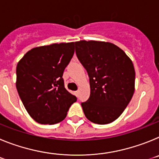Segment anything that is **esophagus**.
Listing matches in <instances>:
<instances>
[{
  "label": "esophagus",
  "mask_w": 159,
  "mask_h": 159,
  "mask_svg": "<svg viewBox=\"0 0 159 159\" xmlns=\"http://www.w3.org/2000/svg\"><path fill=\"white\" fill-rule=\"evenodd\" d=\"M75 95H76V96H78V95H79V91H76V92H75Z\"/></svg>",
  "instance_id": "esophagus-1"
}]
</instances>
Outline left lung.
Instances as JSON below:
<instances>
[{
    "instance_id": "left-lung-1",
    "label": "left lung",
    "mask_w": 159,
    "mask_h": 159,
    "mask_svg": "<svg viewBox=\"0 0 159 159\" xmlns=\"http://www.w3.org/2000/svg\"><path fill=\"white\" fill-rule=\"evenodd\" d=\"M75 53L89 76L91 94L81 103L87 119L97 124L121 116L134 92L135 71L126 53L109 42H75Z\"/></svg>"
}]
</instances>
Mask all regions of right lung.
<instances>
[{
  "instance_id": "1",
  "label": "right lung",
  "mask_w": 159,
  "mask_h": 159,
  "mask_svg": "<svg viewBox=\"0 0 159 159\" xmlns=\"http://www.w3.org/2000/svg\"><path fill=\"white\" fill-rule=\"evenodd\" d=\"M74 52V42L52 43L31 49L18 62V94L29 116L40 124L63 121L77 100L66 90L63 79Z\"/></svg>"
}]
</instances>
